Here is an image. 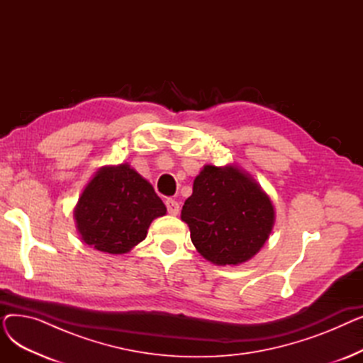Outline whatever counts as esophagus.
<instances>
[{"label":"esophagus","mask_w":363,"mask_h":363,"mask_svg":"<svg viewBox=\"0 0 363 363\" xmlns=\"http://www.w3.org/2000/svg\"><path fill=\"white\" fill-rule=\"evenodd\" d=\"M166 207H167V212L169 215H178L179 213V203L175 201L174 199H167L166 200Z\"/></svg>","instance_id":"34e87169"}]
</instances>
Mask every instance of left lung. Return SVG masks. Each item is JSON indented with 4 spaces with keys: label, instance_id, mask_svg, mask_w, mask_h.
Listing matches in <instances>:
<instances>
[{
    "label": "left lung",
    "instance_id": "obj_1",
    "mask_svg": "<svg viewBox=\"0 0 363 363\" xmlns=\"http://www.w3.org/2000/svg\"><path fill=\"white\" fill-rule=\"evenodd\" d=\"M197 252L219 266L250 260L274 228L269 196L234 164H206L196 177L193 194L182 206Z\"/></svg>",
    "mask_w": 363,
    "mask_h": 363
}]
</instances>
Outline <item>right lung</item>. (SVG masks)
<instances>
[{
  "mask_svg": "<svg viewBox=\"0 0 363 363\" xmlns=\"http://www.w3.org/2000/svg\"><path fill=\"white\" fill-rule=\"evenodd\" d=\"M74 220L92 249L123 255L147 237L150 223L166 215V206L152 185L128 163L101 167L88 182Z\"/></svg>",
  "mask_w": 363,
  "mask_h": 363,
  "instance_id": "right-lung-1",
  "label": "right lung"
}]
</instances>
